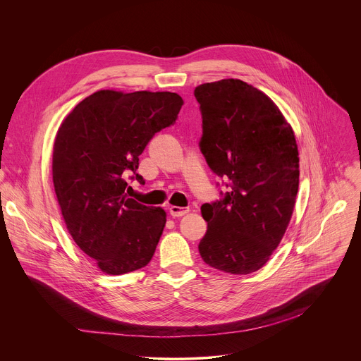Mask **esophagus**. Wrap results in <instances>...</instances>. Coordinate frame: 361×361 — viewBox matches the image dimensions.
<instances>
[{
	"label": "esophagus",
	"instance_id": "1",
	"mask_svg": "<svg viewBox=\"0 0 361 361\" xmlns=\"http://www.w3.org/2000/svg\"><path fill=\"white\" fill-rule=\"evenodd\" d=\"M189 212V208L188 207H176L172 206L169 208V214L173 216V218H178V216H182L185 214Z\"/></svg>",
	"mask_w": 361,
	"mask_h": 361
}]
</instances>
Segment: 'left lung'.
Masks as SVG:
<instances>
[{"instance_id":"left-lung-1","label":"left lung","mask_w":361,"mask_h":361,"mask_svg":"<svg viewBox=\"0 0 361 361\" xmlns=\"http://www.w3.org/2000/svg\"><path fill=\"white\" fill-rule=\"evenodd\" d=\"M195 97L200 152L226 188L202 206L207 232L199 252L209 267L246 275L268 261L290 221L299 189L296 139L279 108L246 82L204 83Z\"/></svg>"}]
</instances>
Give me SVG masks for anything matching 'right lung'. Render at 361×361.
<instances>
[{"instance_id":"right-lung-1","label":"right lung","mask_w":361,"mask_h":361,"mask_svg":"<svg viewBox=\"0 0 361 361\" xmlns=\"http://www.w3.org/2000/svg\"><path fill=\"white\" fill-rule=\"evenodd\" d=\"M182 104L169 92L100 90L58 129L52 182L61 212L75 243L105 274L136 271L154 255L166 214L128 197L125 178L143 180L139 155L176 122Z\"/></svg>"}]
</instances>
